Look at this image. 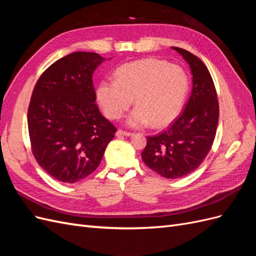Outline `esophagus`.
<instances>
[{
	"label": "esophagus",
	"mask_w": 256,
	"mask_h": 256,
	"mask_svg": "<svg viewBox=\"0 0 256 256\" xmlns=\"http://www.w3.org/2000/svg\"><path fill=\"white\" fill-rule=\"evenodd\" d=\"M116 136H134L132 132H129V131H125V130H118V132H116Z\"/></svg>",
	"instance_id": "esophagus-1"
}]
</instances>
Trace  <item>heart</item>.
Returning a JSON list of instances; mask_svg holds the SVG:
<instances>
[{
    "instance_id": "1",
    "label": "heart",
    "mask_w": 256,
    "mask_h": 256,
    "mask_svg": "<svg viewBox=\"0 0 256 256\" xmlns=\"http://www.w3.org/2000/svg\"><path fill=\"white\" fill-rule=\"evenodd\" d=\"M189 90L184 69L159 58H144L122 65L115 80L99 84L97 99L108 118L118 120L132 104L136 106L127 124L143 127L152 122L164 127L180 114Z\"/></svg>"
}]
</instances>
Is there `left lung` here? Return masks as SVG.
Returning <instances> with one entry per match:
<instances>
[{
	"instance_id": "obj_1",
	"label": "left lung",
	"mask_w": 256,
	"mask_h": 256,
	"mask_svg": "<svg viewBox=\"0 0 256 256\" xmlns=\"http://www.w3.org/2000/svg\"><path fill=\"white\" fill-rule=\"evenodd\" d=\"M189 64L192 92L184 110L166 130L147 136L142 152L144 164L170 180L180 178L196 170L214 140L219 120V102L207 67L191 52L172 47Z\"/></svg>"
}]
</instances>
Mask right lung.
I'll return each instance as SVG.
<instances>
[{
    "mask_svg": "<svg viewBox=\"0 0 256 256\" xmlns=\"http://www.w3.org/2000/svg\"><path fill=\"white\" fill-rule=\"evenodd\" d=\"M104 60L95 52H74L38 79L28 110L36 161L56 180L74 184L98 168L116 128L100 113L92 74Z\"/></svg>",
    "mask_w": 256,
    "mask_h": 256,
    "instance_id": "add662e5",
    "label": "right lung"
}]
</instances>
